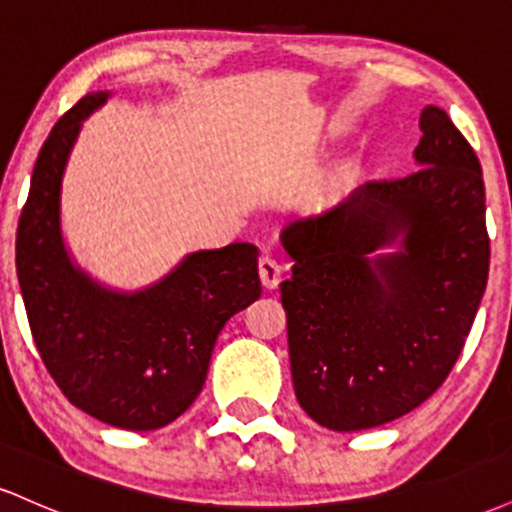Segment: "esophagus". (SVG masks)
<instances>
[{
    "label": "esophagus",
    "mask_w": 512,
    "mask_h": 512,
    "mask_svg": "<svg viewBox=\"0 0 512 512\" xmlns=\"http://www.w3.org/2000/svg\"><path fill=\"white\" fill-rule=\"evenodd\" d=\"M281 274H284V269H281V264L274 260V257H262L260 260V279H262V286L264 289H276L281 281Z\"/></svg>",
    "instance_id": "esophagus-1"
}]
</instances>
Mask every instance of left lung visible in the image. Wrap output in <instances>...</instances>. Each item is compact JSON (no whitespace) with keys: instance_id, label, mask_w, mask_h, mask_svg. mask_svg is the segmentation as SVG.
<instances>
[{"instance_id":"8db88e82","label":"left lung","mask_w":512,"mask_h":512,"mask_svg":"<svg viewBox=\"0 0 512 512\" xmlns=\"http://www.w3.org/2000/svg\"><path fill=\"white\" fill-rule=\"evenodd\" d=\"M419 127L416 173L366 182L281 231L293 260L281 281L293 390L330 431L383 426L426 402L489 279L479 158L436 105Z\"/></svg>"}]
</instances>
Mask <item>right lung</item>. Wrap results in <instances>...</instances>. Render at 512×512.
Masks as SVG:
<instances>
[{
    "label": "right lung",
    "mask_w": 512,
    "mask_h": 512,
    "mask_svg": "<svg viewBox=\"0 0 512 512\" xmlns=\"http://www.w3.org/2000/svg\"><path fill=\"white\" fill-rule=\"evenodd\" d=\"M108 98L88 93L45 139L16 233V272L35 346L64 397L103 424L154 431L190 409L223 325L260 298V250L190 252L137 291L81 269L62 236V180L84 120Z\"/></svg>",
    "instance_id": "1"
}]
</instances>
